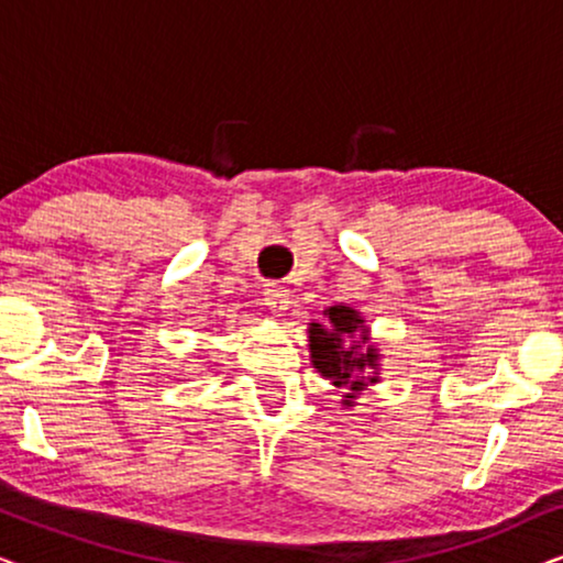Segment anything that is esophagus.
I'll return each mask as SVG.
<instances>
[{
    "mask_svg": "<svg viewBox=\"0 0 563 563\" xmlns=\"http://www.w3.org/2000/svg\"><path fill=\"white\" fill-rule=\"evenodd\" d=\"M264 302L274 314H282L289 307V291L282 284H266L264 289Z\"/></svg>",
    "mask_w": 563,
    "mask_h": 563,
    "instance_id": "1",
    "label": "esophagus"
}]
</instances>
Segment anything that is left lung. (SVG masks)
Instances as JSON below:
<instances>
[{"label":"left lung","instance_id":"1","mask_svg":"<svg viewBox=\"0 0 563 563\" xmlns=\"http://www.w3.org/2000/svg\"><path fill=\"white\" fill-rule=\"evenodd\" d=\"M325 322H310L312 366L338 389H349L343 405L353 407V399L368 384L379 382V349L372 345L364 318L353 307H328Z\"/></svg>","mask_w":563,"mask_h":563}]
</instances>
